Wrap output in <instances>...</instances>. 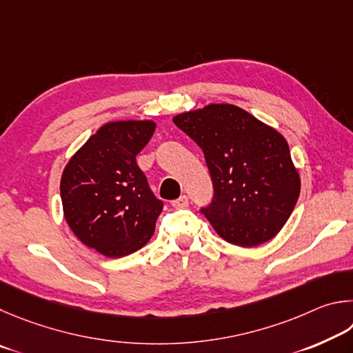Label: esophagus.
I'll return each mask as SVG.
<instances>
[{"label":"esophagus","mask_w":353,"mask_h":353,"mask_svg":"<svg viewBox=\"0 0 353 353\" xmlns=\"http://www.w3.org/2000/svg\"><path fill=\"white\" fill-rule=\"evenodd\" d=\"M172 206L175 208V209H184V208H188V206H189V199H188L186 195H181L180 199H176V200L172 201Z\"/></svg>","instance_id":"34e87169"}]
</instances>
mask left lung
<instances>
[{
  "label": "left lung",
  "instance_id": "obj_1",
  "mask_svg": "<svg viewBox=\"0 0 353 353\" xmlns=\"http://www.w3.org/2000/svg\"><path fill=\"white\" fill-rule=\"evenodd\" d=\"M205 153L214 199L201 208L219 236L251 248L287 223L301 178L283 136L231 103H211L173 117Z\"/></svg>",
  "mask_w": 353,
  "mask_h": 353
}]
</instances>
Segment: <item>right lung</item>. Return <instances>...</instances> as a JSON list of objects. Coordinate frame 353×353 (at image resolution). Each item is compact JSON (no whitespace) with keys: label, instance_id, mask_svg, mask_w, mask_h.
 I'll use <instances>...</instances> for the list:
<instances>
[{"label":"right lung","instance_id":"add662e5","mask_svg":"<svg viewBox=\"0 0 353 353\" xmlns=\"http://www.w3.org/2000/svg\"><path fill=\"white\" fill-rule=\"evenodd\" d=\"M153 121H116L74 153L60 181L66 223L88 248L107 257L141 250L163 211L136 154L154 132Z\"/></svg>","mask_w":353,"mask_h":353}]
</instances>
